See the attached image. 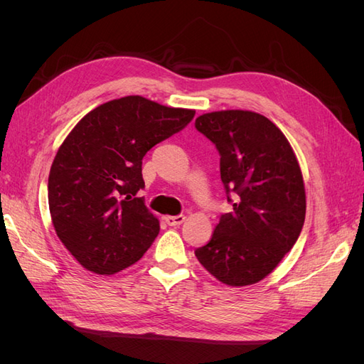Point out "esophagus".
<instances>
[{"label": "esophagus", "mask_w": 364, "mask_h": 364, "mask_svg": "<svg viewBox=\"0 0 364 364\" xmlns=\"http://www.w3.org/2000/svg\"><path fill=\"white\" fill-rule=\"evenodd\" d=\"M164 220L168 226H179L185 222V215L183 214H181V215H167Z\"/></svg>", "instance_id": "34e87169"}]
</instances>
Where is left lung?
I'll use <instances>...</instances> for the list:
<instances>
[{
    "mask_svg": "<svg viewBox=\"0 0 364 364\" xmlns=\"http://www.w3.org/2000/svg\"><path fill=\"white\" fill-rule=\"evenodd\" d=\"M196 129L215 144L222 182L237 200L194 253L229 287L257 284L277 269L302 230L306 196L299 162L282 132L257 112L203 114Z\"/></svg>",
    "mask_w": 364,
    "mask_h": 364,
    "instance_id": "1",
    "label": "left lung"
}]
</instances>
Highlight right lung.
Here are the masks:
<instances>
[{
    "instance_id": "add662e5",
    "label": "right lung",
    "mask_w": 364,
    "mask_h": 364,
    "mask_svg": "<svg viewBox=\"0 0 364 364\" xmlns=\"http://www.w3.org/2000/svg\"><path fill=\"white\" fill-rule=\"evenodd\" d=\"M194 114L127 95L92 109L63 139L50 168L48 206L59 240L82 267L115 274L151 246L159 220L136 197L142 158Z\"/></svg>"
}]
</instances>
